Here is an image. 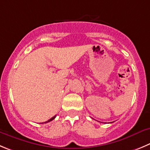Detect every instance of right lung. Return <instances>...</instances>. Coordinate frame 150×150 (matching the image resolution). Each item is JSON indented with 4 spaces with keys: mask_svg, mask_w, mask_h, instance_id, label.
Listing matches in <instances>:
<instances>
[{
    "mask_svg": "<svg viewBox=\"0 0 150 150\" xmlns=\"http://www.w3.org/2000/svg\"><path fill=\"white\" fill-rule=\"evenodd\" d=\"M56 117V115H54V117H52V118H50V120H48V121H46V122H44V123H48V122H50V121H52L53 119H54V117Z\"/></svg>",
    "mask_w": 150,
    "mask_h": 150,
    "instance_id": "1",
    "label": "right lung"
}]
</instances>
